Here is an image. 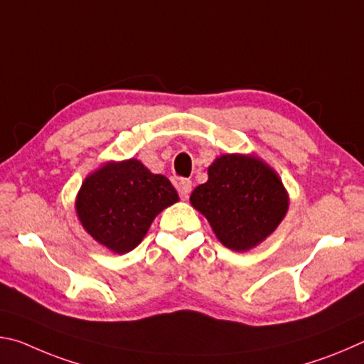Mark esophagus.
<instances>
[{"instance_id": "1", "label": "esophagus", "mask_w": 364, "mask_h": 364, "mask_svg": "<svg viewBox=\"0 0 364 364\" xmlns=\"http://www.w3.org/2000/svg\"><path fill=\"white\" fill-rule=\"evenodd\" d=\"M178 191H180V196L183 197L184 200L188 199L191 191H193V181L191 180H181L180 184H178Z\"/></svg>"}]
</instances>
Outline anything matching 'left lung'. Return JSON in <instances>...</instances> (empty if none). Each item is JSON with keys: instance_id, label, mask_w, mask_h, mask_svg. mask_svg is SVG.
<instances>
[{"instance_id": "left-lung-1", "label": "left lung", "mask_w": 364, "mask_h": 364, "mask_svg": "<svg viewBox=\"0 0 364 364\" xmlns=\"http://www.w3.org/2000/svg\"><path fill=\"white\" fill-rule=\"evenodd\" d=\"M189 200L225 247L247 252L284 220L289 194L274 168L255 154H223L207 170Z\"/></svg>"}]
</instances>
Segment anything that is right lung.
I'll return each instance as SVG.
<instances>
[{
  "mask_svg": "<svg viewBox=\"0 0 364 364\" xmlns=\"http://www.w3.org/2000/svg\"><path fill=\"white\" fill-rule=\"evenodd\" d=\"M178 200L168 178L152 173L141 160H109L85 178L75 212L97 244L120 255L136 247L154 218Z\"/></svg>",
  "mask_w": 364,
  "mask_h": 364,
  "instance_id": "1",
  "label": "right lung"
}]
</instances>
